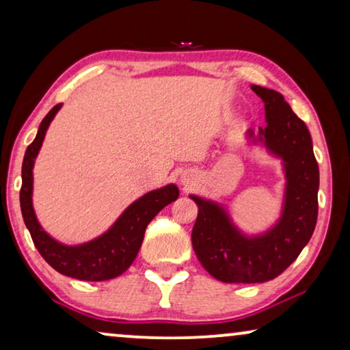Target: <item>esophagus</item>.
I'll use <instances>...</instances> for the list:
<instances>
[{
	"instance_id": "34e87169",
	"label": "esophagus",
	"mask_w": 350,
	"mask_h": 350,
	"mask_svg": "<svg viewBox=\"0 0 350 350\" xmlns=\"http://www.w3.org/2000/svg\"><path fill=\"white\" fill-rule=\"evenodd\" d=\"M182 182H184V185H187V184H190L191 180H185V179H184V180H182Z\"/></svg>"
}]
</instances>
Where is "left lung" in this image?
Instances as JSON below:
<instances>
[{
  "label": "left lung",
  "mask_w": 350,
  "mask_h": 350,
  "mask_svg": "<svg viewBox=\"0 0 350 350\" xmlns=\"http://www.w3.org/2000/svg\"><path fill=\"white\" fill-rule=\"evenodd\" d=\"M250 87L265 103L267 126L258 128L257 136L247 130V137L282 160L284 200L271 228L245 234L224 204L190 195L198 206L191 230L196 257L213 278L226 284H257L278 278L309 243L317 222L319 165L308 126L279 92Z\"/></svg>",
  "instance_id": "obj_1"
}]
</instances>
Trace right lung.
Wrapping results in <instances>:
<instances>
[{
    "instance_id": "obj_1",
    "label": "right lung",
    "mask_w": 350,
    "mask_h": 350,
    "mask_svg": "<svg viewBox=\"0 0 350 350\" xmlns=\"http://www.w3.org/2000/svg\"><path fill=\"white\" fill-rule=\"evenodd\" d=\"M57 105L49 111L39 125L38 135L28 146L22 165L21 208L23 222L31 234V239L42 258L60 274L79 280H109L125 273L135 262L139 252L147 225L165 206L177 200L179 189L168 184L161 189L152 190L128 206L112 226L98 238L77 245H68L53 239L41 224L38 222L33 208V166L41 150L46 131L53 117L60 111Z\"/></svg>"
}]
</instances>
